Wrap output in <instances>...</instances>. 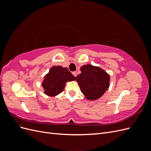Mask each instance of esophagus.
Instances as JSON below:
<instances>
[{
    "instance_id": "esophagus-1",
    "label": "esophagus",
    "mask_w": 151,
    "mask_h": 151,
    "mask_svg": "<svg viewBox=\"0 0 151 151\" xmlns=\"http://www.w3.org/2000/svg\"><path fill=\"white\" fill-rule=\"evenodd\" d=\"M72 74L74 75L75 77H76V76H77V72H76V71L73 72H72Z\"/></svg>"
}]
</instances>
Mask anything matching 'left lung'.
Segmentation results:
<instances>
[{
  "instance_id": "1",
  "label": "left lung",
  "mask_w": 151,
  "mask_h": 151,
  "mask_svg": "<svg viewBox=\"0 0 151 151\" xmlns=\"http://www.w3.org/2000/svg\"><path fill=\"white\" fill-rule=\"evenodd\" d=\"M81 73L76 77L81 92L89 100L99 98L109 87V76L104 70L92 65L81 68Z\"/></svg>"
}]
</instances>
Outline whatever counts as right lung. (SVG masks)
I'll return each instance as SVG.
<instances>
[{
    "instance_id": "obj_1",
    "label": "right lung",
    "mask_w": 151,
    "mask_h": 151,
    "mask_svg": "<svg viewBox=\"0 0 151 151\" xmlns=\"http://www.w3.org/2000/svg\"><path fill=\"white\" fill-rule=\"evenodd\" d=\"M76 79V77L68 71L67 68L61 66H53L45 76L42 86L45 93L48 96H56L62 92L65 83Z\"/></svg>"
}]
</instances>
